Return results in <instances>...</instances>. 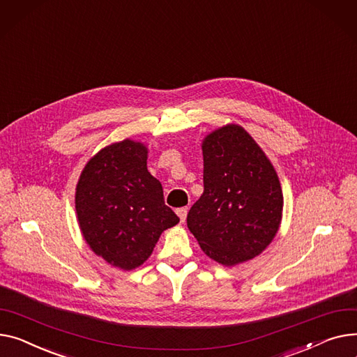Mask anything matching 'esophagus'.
I'll return each instance as SVG.
<instances>
[{
  "mask_svg": "<svg viewBox=\"0 0 357 357\" xmlns=\"http://www.w3.org/2000/svg\"><path fill=\"white\" fill-rule=\"evenodd\" d=\"M176 213H178V217H179V220H181V222H185L186 213H188L186 208H178V209H176Z\"/></svg>",
  "mask_w": 357,
  "mask_h": 357,
  "instance_id": "obj_1",
  "label": "esophagus"
}]
</instances>
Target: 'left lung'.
I'll return each instance as SVG.
<instances>
[{
	"instance_id": "obj_1",
	"label": "left lung",
	"mask_w": 357,
	"mask_h": 357,
	"mask_svg": "<svg viewBox=\"0 0 357 357\" xmlns=\"http://www.w3.org/2000/svg\"><path fill=\"white\" fill-rule=\"evenodd\" d=\"M204 194L186 224L202 251L232 267L263 252L281 224L282 192L273 163L250 133L227 125L202 140Z\"/></svg>"
}]
</instances>
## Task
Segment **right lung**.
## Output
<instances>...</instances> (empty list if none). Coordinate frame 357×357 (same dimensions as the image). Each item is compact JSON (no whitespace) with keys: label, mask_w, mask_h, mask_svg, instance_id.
Instances as JSON below:
<instances>
[{"label":"right lung","mask_w":357,"mask_h":357,"mask_svg":"<svg viewBox=\"0 0 357 357\" xmlns=\"http://www.w3.org/2000/svg\"><path fill=\"white\" fill-rule=\"evenodd\" d=\"M148 148L130 139L94 155L76 186V212L91 251L125 271L151 257L160 234L179 222L146 166Z\"/></svg>","instance_id":"right-lung-1"}]
</instances>
